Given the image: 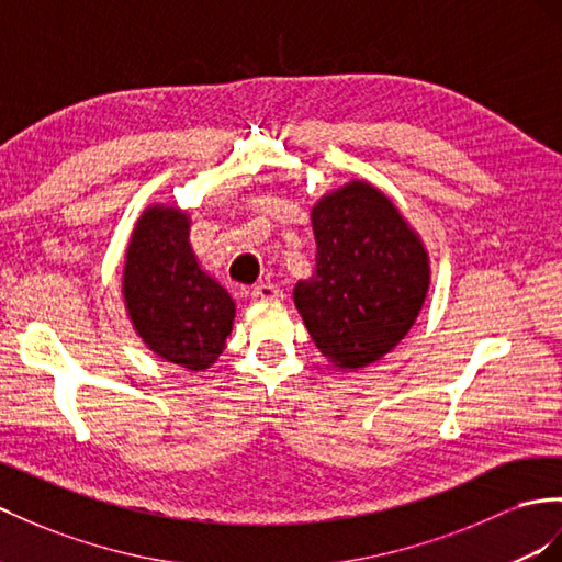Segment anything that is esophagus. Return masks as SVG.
Segmentation results:
<instances>
[{
	"mask_svg": "<svg viewBox=\"0 0 562 562\" xmlns=\"http://www.w3.org/2000/svg\"><path fill=\"white\" fill-rule=\"evenodd\" d=\"M249 296L254 301H280L282 299V290L278 284H270V282H261L256 284L249 290Z\"/></svg>",
	"mask_w": 562,
	"mask_h": 562,
	"instance_id": "obj_1",
	"label": "esophagus"
}]
</instances>
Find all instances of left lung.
Here are the masks:
<instances>
[{
    "label": "left lung",
    "instance_id": "8db88e82",
    "mask_svg": "<svg viewBox=\"0 0 562 562\" xmlns=\"http://www.w3.org/2000/svg\"><path fill=\"white\" fill-rule=\"evenodd\" d=\"M315 272L294 304L315 347L339 368H363L406 337L429 286L427 254L404 215L368 182L329 192L311 213Z\"/></svg>",
    "mask_w": 562,
    "mask_h": 562
}]
</instances>
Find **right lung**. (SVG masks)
I'll use <instances>...</instances> for the list:
<instances>
[{
  "instance_id": "obj_1",
  "label": "right lung",
  "mask_w": 562,
  "mask_h": 562,
  "mask_svg": "<svg viewBox=\"0 0 562 562\" xmlns=\"http://www.w3.org/2000/svg\"><path fill=\"white\" fill-rule=\"evenodd\" d=\"M125 258V306L144 344L187 370L215 363L233 333L235 301L199 268L187 213L144 211Z\"/></svg>"
}]
</instances>
